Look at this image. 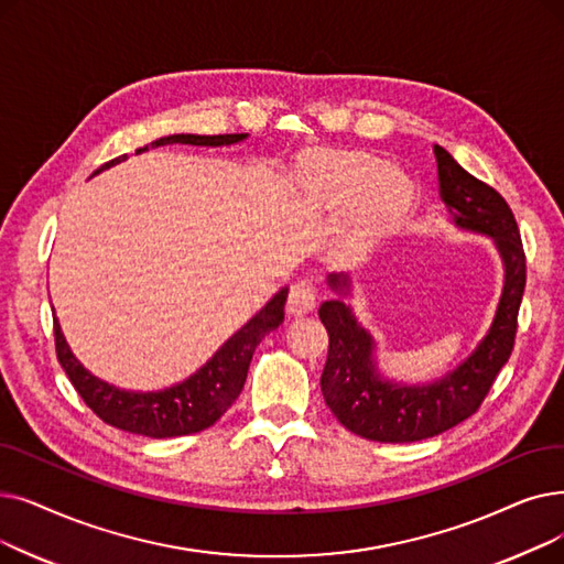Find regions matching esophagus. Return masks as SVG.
<instances>
[{
	"mask_svg": "<svg viewBox=\"0 0 564 564\" xmlns=\"http://www.w3.org/2000/svg\"><path fill=\"white\" fill-rule=\"evenodd\" d=\"M288 315L302 317L315 308V288L311 283H295L288 297Z\"/></svg>",
	"mask_w": 564,
	"mask_h": 564,
	"instance_id": "esophagus-1",
	"label": "esophagus"
}]
</instances>
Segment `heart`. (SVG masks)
<instances>
[{
    "instance_id": "heart-1",
    "label": "heart",
    "mask_w": 564,
    "mask_h": 564,
    "mask_svg": "<svg viewBox=\"0 0 564 564\" xmlns=\"http://www.w3.org/2000/svg\"><path fill=\"white\" fill-rule=\"evenodd\" d=\"M300 173L306 191L317 198L338 205L364 198L359 221L366 230L394 221L412 198L408 175L371 154H315L302 163Z\"/></svg>"
}]
</instances>
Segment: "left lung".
Instances as JSON below:
<instances>
[{"mask_svg": "<svg viewBox=\"0 0 564 564\" xmlns=\"http://www.w3.org/2000/svg\"><path fill=\"white\" fill-rule=\"evenodd\" d=\"M433 154L440 198L449 212V221L494 241L505 281L491 327L475 350L445 376L408 384L380 371L378 343L350 306V274L327 276L336 297L321 306V321L329 334L321 378L323 397L343 426L376 443H417L468 420L507 364L517 336V315L525 290V253L517 218L496 188L463 170L447 150L435 144Z\"/></svg>", "mask_w": 564, "mask_h": 564, "instance_id": "left-lung-1", "label": "left lung"}]
</instances>
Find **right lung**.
I'll return each mask as SVG.
<instances>
[{
	"instance_id": "1",
	"label": "right lung",
	"mask_w": 564,
	"mask_h": 564,
	"mask_svg": "<svg viewBox=\"0 0 564 564\" xmlns=\"http://www.w3.org/2000/svg\"><path fill=\"white\" fill-rule=\"evenodd\" d=\"M249 133H230V135H195V133H175L163 135L152 142V147L161 144H195V147H230L243 142ZM147 152V144L140 147ZM127 161V156L112 159L101 165L94 175L104 170ZM91 175V177H94ZM288 300V288L274 292L256 315H251L221 348H218L198 371L191 373L186 380L170 384L156 391H131L115 387L101 378L89 373L80 359L73 355L70 346L62 334V325L55 315V346L57 359L66 371L68 380L76 387L83 401L99 414V417L121 431L147 437H177L209 429L214 422L221 420V414L237 401L241 394L243 382H247L249 364L258 343L274 332L283 323V306Z\"/></svg>"
}]
</instances>
